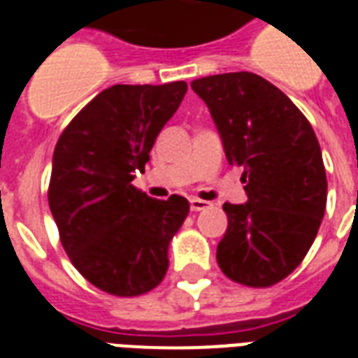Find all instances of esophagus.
I'll return each mask as SVG.
<instances>
[{
    "label": "esophagus",
    "mask_w": 358,
    "mask_h": 358,
    "mask_svg": "<svg viewBox=\"0 0 358 358\" xmlns=\"http://www.w3.org/2000/svg\"><path fill=\"white\" fill-rule=\"evenodd\" d=\"M189 207H192V210H203V209H207V207H210V203L209 201H203V199H199V197H192L189 199Z\"/></svg>",
    "instance_id": "34e87169"
}]
</instances>
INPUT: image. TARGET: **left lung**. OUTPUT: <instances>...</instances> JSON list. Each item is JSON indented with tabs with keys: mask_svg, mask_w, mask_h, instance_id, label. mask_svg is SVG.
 I'll use <instances>...</instances> for the list:
<instances>
[{
	"mask_svg": "<svg viewBox=\"0 0 358 358\" xmlns=\"http://www.w3.org/2000/svg\"><path fill=\"white\" fill-rule=\"evenodd\" d=\"M222 140L228 163L243 169L248 201L224 203L228 230L217 248L226 276L268 287L297 268L313 245L328 182L322 151L287 95L253 73H226L192 82Z\"/></svg>",
	"mask_w": 358,
	"mask_h": 358,
	"instance_id": "8db88e82",
	"label": "left lung"
}]
</instances>
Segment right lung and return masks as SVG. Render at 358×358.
Listing matches in <instances>:
<instances>
[{
	"mask_svg": "<svg viewBox=\"0 0 358 358\" xmlns=\"http://www.w3.org/2000/svg\"><path fill=\"white\" fill-rule=\"evenodd\" d=\"M186 92V82L110 86L71 120L55 145L51 215L66 255L101 292L141 295L169 270V243L189 203L182 195L153 199L132 180Z\"/></svg>",
	"mask_w": 358,
	"mask_h": 358,
	"instance_id": "add662e5",
	"label": "right lung"
}]
</instances>
